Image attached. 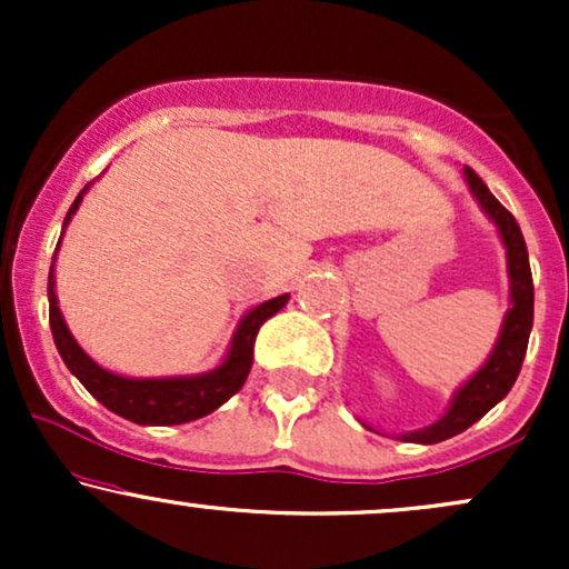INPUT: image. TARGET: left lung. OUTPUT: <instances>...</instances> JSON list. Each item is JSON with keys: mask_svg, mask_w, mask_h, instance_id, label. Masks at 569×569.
Returning a JSON list of instances; mask_svg holds the SVG:
<instances>
[{"mask_svg": "<svg viewBox=\"0 0 569 569\" xmlns=\"http://www.w3.org/2000/svg\"><path fill=\"white\" fill-rule=\"evenodd\" d=\"M462 176H466V184L471 189L473 200L479 202L487 219L498 227L500 243L506 248L508 310L506 318H502L498 342H495L492 352H489L485 367L455 390L452 401H449L447 411H443L439 420L430 422L426 428H417L398 436V439L409 443H439L452 439V436L471 428L473 422H479L495 403H500L508 396V390L513 388L516 377H519L532 331L535 289L530 257H527V243L521 238L519 224H516V219L500 206L498 198L489 192V187L471 168H462ZM361 426H367V422L361 420Z\"/></svg>", "mask_w": 569, "mask_h": 569, "instance_id": "1", "label": "left lung"}]
</instances>
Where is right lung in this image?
Returning <instances> with one entry per match:
<instances>
[{
  "mask_svg": "<svg viewBox=\"0 0 569 569\" xmlns=\"http://www.w3.org/2000/svg\"><path fill=\"white\" fill-rule=\"evenodd\" d=\"M93 184V181H90ZM90 184L77 194L71 202L67 219H63V232H67L71 217L77 213L80 202L88 192ZM61 238H58L53 267L48 276V302H50V331H53L56 348L61 352L63 363L71 375L84 385L96 401L114 415L126 417V420L136 422V426H181V422L200 420V417L211 415L221 403L243 388L248 371L253 363V342H257L259 329L267 318H272L289 302V293L267 299V302L251 307L243 318H240L238 329L232 331L230 348H227L224 358L219 367L200 371V375H181V377H122L114 371L98 367L93 358L84 352L77 339L71 337L67 321L61 316L56 293V257L61 248Z\"/></svg>",
  "mask_w": 569,
  "mask_h": 569,
  "instance_id": "right-lung-1",
  "label": "right lung"
}]
</instances>
